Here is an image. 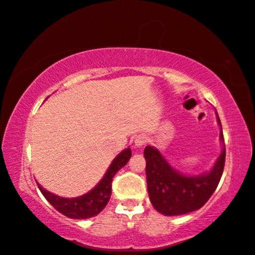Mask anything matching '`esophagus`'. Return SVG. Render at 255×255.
Masks as SVG:
<instances>
[{
  "instance_id": "1",
  "label": "esophagus",
  "mask_w": 255,
  "mask_h": 255,
  "mask_svg": "<svg viewBox=\"0 0 255 255\" xmlns=\"http://www.w3.org/2000/svg\"><path fill=\"white\" fill-rule=\"evenodd\" d=\"M146 141H147V137L145 135H138L135 138V146H137V147H141V146L146 144Z\"/></svg>"
}]
</instances>
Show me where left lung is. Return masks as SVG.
<instances>
[{"mask_svg": "<svg viewBox=\"0 0 255 255\" xmlns=\"http://www.w3.org/2000/svg\"><path fill=\"white\" fill-rule=\"evenodd\" d=\"M217 115V112H216ZM217 123L221 127L219 139L223 150L209 172L199 175H185L172 167L157 148L146 146V181L149 200L158 213L165 216L184 215L200 209L221 181L225 165V143H224L222 124L217 115Z\"/></svg>", "mask_w": 255, "mask_h": 255, "instance_id": "left-lung-1", "label": "left lung"}]
</instances>
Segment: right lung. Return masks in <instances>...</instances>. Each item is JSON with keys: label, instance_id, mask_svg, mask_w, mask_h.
I'll use <instances>...</instances> for the list:
<instances>
[{"label": "right lung", "instance_id": "obj_1", "mask_svg": "<svg viewBox=\"0 0 255 255\" xmlns=\"http://www.w3.org/2000/svg\"><path fill=\"white\" fill-rule=\"evenodd\" d=\"M130 147H127L122 153H119L117 157L110 164L109 169L107 170L105 176L101 179L100 182L92 190H90L89 192L84 193L83 196L75 198L59 197L44 189L37 182L38 188H39L47 201L56 210L66 216V217L74 219L91 218L93 216H97L99 213H101L108 202H109L111 196L112 178L122 167L126 165L129 159H130Z\"/></svg>", "mask_w": 255, "mask_h": 255}]
</instances>
